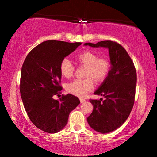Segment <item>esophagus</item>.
Segmentation results:
<instances>
[{
  "mask_svg": "<svg viewBox=\"0 0 157 157\" xmlns=\"http://www.w3.org/2000/svg\"><path fill=\"white\" fill-rule=\"evenodd\" d=\"M80 102L81 103H83V102L86 101V100H85V99H82V98H80Z\"/></svg>",
  "mask_w": 157,
  "mask_h": 157,
  "instance_id": "esophagus-1",
  "label": "esophagus"
}]
</instances>
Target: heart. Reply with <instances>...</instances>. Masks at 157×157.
<instances>
[{
    "label": "heart",
    "mask_w": 157,
    "mask_h": 157,
    "mask_svg": "<svg viewBox=\"0 0 157 157\" xmlns=\"http://www.w3.org/2000/svg\"><path fill=\"white\" fill-rule=\"evenodd\" d=\"M79 63L86 66V79H75L66 86L68 92L75 96L83 97L94 88L93 77L97 82H101L106 78L110 71V63L105 57H99L97 54L91 51H84L77 56ZM60 72L66 78L73 75L75 66L68 59L64 58L61 61Z\"/></svg>",
    "instance_id": "heart-1"
}]
</instances>
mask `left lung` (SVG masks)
Listing matches in <instances>:
<instances>
[{
  "label": "left lung",
  "instance_id": "left-lung-1",
  "mask_svg": "<svg viewBox=\"0 0 157 157\" xmlns=\"http://www.w3.org/2000/svg\"><path fill=\"white\" fill-rule=\"evenodd\" d=\"M84 46L109 49L111 69L94 94L104 97L90 100L94 106L87 118L90 127L101 134H107L120 128L130 115L134 103L136 72L130 56L121 45L111 40Z\"/></svg>",
  "mask_w": 157,
  "mask_h": 157
}]
</instances>
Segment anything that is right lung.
<instances>
[{"instance_id": "add662e5", "label": "right lung", "mask_w": 157, "mask_h": 157, "mask_svg": "<svg viewBox=\"0 0 157 157\" xmlns=\"http://www.w3.org/2000/svg\"><path fill=\"white\" fill-rule=\"evenodd\" d=\"M81 43L46 40L26 56L21 68L20 91L25 110L37 128L49 134L62 130L68 115L80 104L78 97L68 94L60 100L53 99L60 93L62 74L60 63Z\"/></svg>"}]
</instances>
